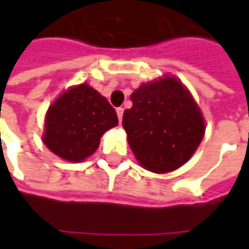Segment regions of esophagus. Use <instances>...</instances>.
<instances>
[{"instance_id":"obj_1","label":"esophagus","mask_w":249,"mask_h":249,"mask_svg":"<svg viewBox=\"0 0 249 249\" xmlns=\"http://www.w3.org/2000/svg\"><path fill=\"white\" fill-rule=\"evenodd\" d=\"M116 112H117V117H119V121L121 123V121H123V114H124V109L117 108V109H116Z\"/></svg>"}]
</instances>
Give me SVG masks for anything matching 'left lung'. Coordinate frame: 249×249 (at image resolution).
Segmentation results:
<instances>
[{
  "label": "left lung",
  "mask_w": 249,
  "mask_h": 249,
  "mask_svg": "<svg viewBox=\"0 0 249 249\" xmlns=\"http://www.w3.org/2000/svg\"><path fill=\"white\" fill-rule=\"evenodd\" d=\"M123 116L128 144L141 167L172 172L192 157L205 133L201 110L183 82L164 76L130 94Z\"/></svg>",
  "instance_id": "left-lung-1"
}]
</instances>
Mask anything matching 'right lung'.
<instances>
[{"label": "right lung", "mask_w": 249, "mask_h": 249, "mask_svg": "<svg viewBox=\"0 0 249 249\" xmlns=\"http://www.w3.org/2000/svg\"><path fill=\"white\" fill-rule=\"evenodd\" d=\"M119 124L113 107L88 84L64 92L45 117L42 141L66 161L80 162L92 156L101 136Z\"/></svg>", "instance_id": "add662e5"}]
</instances>
